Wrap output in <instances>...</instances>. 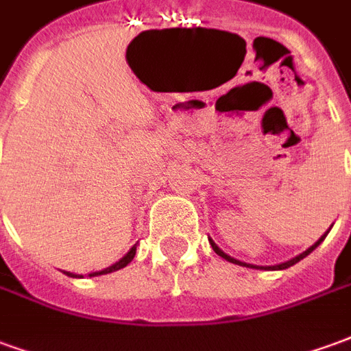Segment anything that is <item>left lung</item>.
<instances>
[{"instance_id":"1","label":"left lung","mask_w":351,"mask_h":351,"mask_svg":"<svg viewBox=\"0 0 351 351\" xmlns=\"http://www.w3.org/2000/svg\"><path fill=\"white\" fill-rule=\"evenodd\" d=\"M327 233H329V231H327ZM327 233H325V235H322V239H319V241H317L316 244H312V246H310L308 250H304V252H302V254H299V256H297V258L289 259V261H286V263L274 265V267H259V269H272V271H282V269H287V267H291V265H295V263H297V261H301L302 258H306V256H308L310 252L314 250V248H317V246H319V244H322V241H324L325 237H327ZM210 244H213V250L216 252V254H218V256H221V258H223V259H228V261H231V263L243 265V267H254V265H246V263H243V261H237V259L229 258L228 254H223V252H221L220 248H218V246H216V244L213 243V241H210ZM256 269H258V267H256Z\"/></svg>"}]
</instances>
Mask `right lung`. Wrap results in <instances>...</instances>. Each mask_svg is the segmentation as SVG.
Here are the masks:
<instances>
[{"mask_svg":"<svg viewBox=\"0 0 351 351\" xmlns=\"http://www.w3.org/2000/svg\"><path fill=\"white\" fill-rule=\"evenodd\" d=\"M135 254H137V246H133V248H131V250L128 252V254H125V256H123L122 259H120V261H116L114 265H110V267H107L105 271L92 272L90 276H97V274H107V272H112V271H118V269H123L125 265L131 263V259L135 258ZM67 274H69V276H75V274H71V272H67Z\"/></svg>","mask_w":351,"mask_h":351,"instance_id":"obj_1","label":"right lung"}]
</instances>
